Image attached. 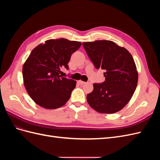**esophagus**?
<instances>
[{
	"instance_id": "esophagus-1",
	"label": "esophagus",
	"mask_w": 160,
	"mask_h": 160,
	"mask_svg": "<svg viewBox=\"0 0 160 160\" xmlns=\"http://www.w3.org/2000/svg\"><path fill=\"white\" fill-rule=\"evenodd\" d=\"M78 83H79V84H80V85H84V84H85L86 83L85 82H84V81H78Z\"/></svg>"
}]
</instances>
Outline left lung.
<instances>
[{
  "label": "left lung",
  "mask_w": 160,
  "mask_h": 160,
  "mask_svg": "<svg viewBox=\"0 0 160 160\" xmlns=\"http://www.w3.org/2000/svg\"><path fill=\"white\" fill-rule=\"evenodd\" d=\"M85 50L96 69L105 71V81L94 83L87 95L91 107L101 113L111 114L122 110L136 89L138 72L131 53L111 41L83 42Z\"/></svg>",
  "instance_id": "obj_1"
}]
</instances>
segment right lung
I'll use <instances>...</instances> for the list:
<instances>
[{
  "instance_id": "add662e5",
  "label": "right lung",
  "mask_w": 160,
  "mask_h": 160,
  "mask_svg": "<svg viewBox=\"0 0 160 160\" xmlns=\"http://www.w3.org/2000/svg\"><path fill=\"white\" fill-rule=\"evenodd\" d=\"M81 45L66 38L49 39L34 49L23 64V83L31 99L41 107L54 109L63 106L75 89L76 81L60 75L71 55Z\"/></svg>"
}]
</instances>
